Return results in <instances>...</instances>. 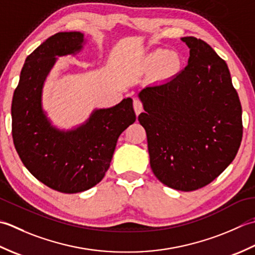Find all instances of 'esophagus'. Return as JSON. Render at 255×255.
I'll return each mask as SVG.
<instances>
[{
  "mask_svg": "<svg viewBox=\"0 0 255 255\" xmlns=\"http://www.w3.org/2000/svg\"><path fill=\"white\" fill-rule=\"evenodd\" d=\"M133 108H134L135 113H136V116H138V114L143 111V103L139 101L138 99H134Z\"/></svg>",
  "mask_w": 255,
  "mask_h": 255,
  "instance_id": "obj_1",
  "label": "esophagus"
}]
</instances>
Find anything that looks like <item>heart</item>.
Wrapping results in <instances>:
<instances>
[{
    "label": "heart",
    "instance_id": "1",
    "mask_svg": "<svg viewBox=\"0 0 255 255\" xmlns=\"http://www.w3.org/2000/svg\"><path fill=\"white\" fill-rule=\"evenodd\" d=\"M145 68L157 67L158 72L163 76H173L180 69L181 58L177 53L167 49H156L149 53L143 59Z\"/></svg>",
    "mask_w": 255,
    "mask_h": 255
}]
</instances>
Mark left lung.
I'll list each match as a JSON object with an SVG mask.
<instances>
[{
	"mask_svg": "<svg viewBox=\"0 0 255 255\" xmlns=\"http://www.w3.org/2000/svg\"><path fill=\"white\" fill-rule=\"evenodd\" d=\"M188 65L162 85L138 93L145 112L149 164L164 185L181 191L202 188L235 159L242 141V108L226 61L193 36Z\"/></svg>",
	"mask_w": 255,
	"mask_h": 255,
	"instance_id": "left-lung-1",
	"label": "left lung"
}]
</instances>
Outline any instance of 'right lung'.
Segmentation results:
<instances>
[{"label":"right lung","instance_id":"obj_1","mask_svg":"<svg viewBox=\"0 0 255 255\" xmlns=\"http://www.w3.org/2000/svg\"><path fill=\"white\" fill-rule=\"evenodd\" d=\"M80 32L50 36L27 56L12 101V135L25 167L49 188L76 194L100 183L110 167L120 134L136 120L131 98L95 110L70 131L51 126L41 109V89L57 56L80 51Z\"/></svg>","mask_w":255,"mask_h":255}]
</instances>
